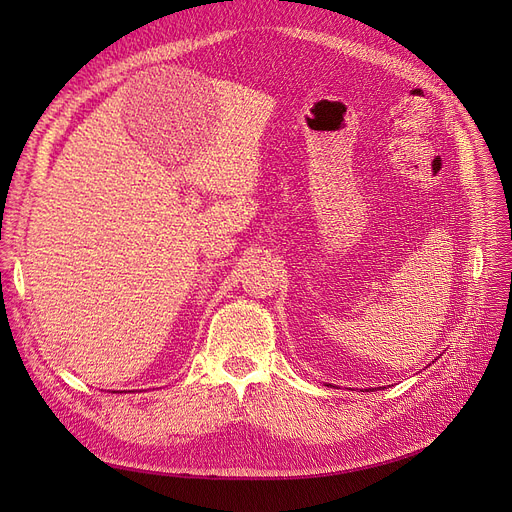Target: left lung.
I'll list each match as a JSON object with an SVG mask.
<instances>
[{
    "mask_svg": "<svg viewBox=\"0 0 512 512\" xmlns=\"http://www.w3.org/2000/svg\"><path fill=\"white\" fill-rule=\"evenodd\" d=\"M369 390H371V388H369Z\"/></svg>",
    "mask_w": 512,
    "mask_h": 512,
    "instance_id": "8db88e82",
    "label": "left lung"
}]
</instances>
